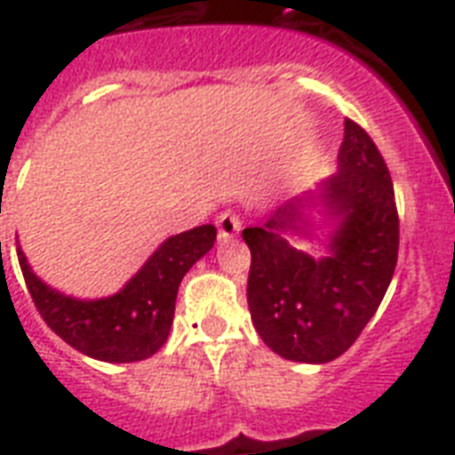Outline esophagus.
Here are the masks:
<instances>
[{
	"label": "esophagus",
	"instance_id": "esophagus-1",
	"mask_svg": "<svg viewBox=\"0 0 455 455\" xmlns=\"http://www.w3.org/2000/svg\"><path fill=\"white\" fill-rule=\"evenodd\" d=\"M238 231H240L238 215H234V212H221V215L217 217V234H220L221 243L235 238Z\"/></svg>",
	"mask_w": 455,
	"mask_h": 455
}]
</instances>
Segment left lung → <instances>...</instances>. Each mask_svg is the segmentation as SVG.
Instances as JSON below:
<instances>
[{
	"instance_id": "8db88e82",
	"label": "left lung",
	"mask_w": 455,
	"mask_h": 455,
	"mask_svg": "<svg viewBox=\"0 0 455 455\" xmlns=\"http://www.w3.org/2000/svg\"><path fill=\"white\" fill-rule=\"evenodd\" d=\"M328 231L323 255L296 245ZM252 252L247 306L257 334L291 362L324 364L355 343L390 285L400 221L386 161L346 119L336 172L243 231Z\"/></svg>"
}]
</instances>
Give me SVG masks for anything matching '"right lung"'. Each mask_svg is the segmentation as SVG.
<instances>
[{
	"label": "right lung",
	"instance_id": "right-lung-1",
	"mask_svg": "<svg viewBox=\"0 0 455 455\" xmlns=\"http://www.w3.org/2000/svg\"><path fill=\"white\" fill-rule=\"evenodd\" d=\"M212 224L170 235L119 291L79 299L44 283L18 243V261L36 311L62 341L84 355L112 364L151 357L168 341L180 283L212 250Z\"/></svg>",
	"mask_w": 455,
	"mask_h": 455
}]
</instances>
